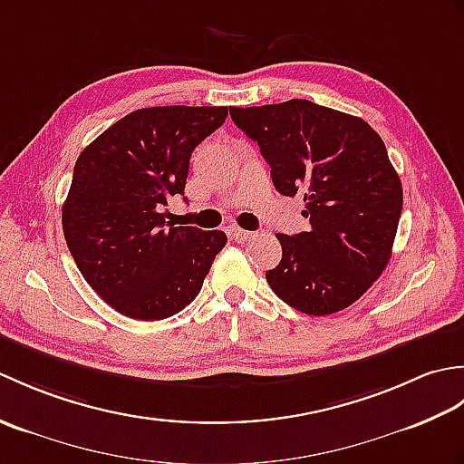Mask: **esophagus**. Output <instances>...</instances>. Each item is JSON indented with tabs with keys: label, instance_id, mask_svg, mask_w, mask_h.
Listing matches in <instances>:
<instances>
[{
	"label": "esophagus",
	"instance_id": "1",
	"mask_svg": "<svg viewBox=\"0 0 464 464\" xmlns=\"http://www.w3.org/2000/svg\"><path fill=\"white\" fill-rule=\"evenodd\" d=\"M229 237H231L233 241H237V243H245V241L253 239L255 233L245 231V229H241V227H237V225H231V227H229Z\"/></svg>",
	"mask_w": 464,
	"mask_h": 464
}]
</instances>
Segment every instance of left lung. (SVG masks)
<instances>
[{"mask_svg": "<svg viewBox=\"0 0 464 464\" xmlns=\"http://www.w3.org/2000/svg\"><path fill=\"white\" fill-rule=\"evenodd\" d=\"M235 125L261 147L281 195H303L311 231L277 233L283 257L265 273L301 313L347 309L391 259L402 185L379 133L361 117L291 100L231 107Z\"/></svg>", "mask_w": 464, "mask_h": 464, "instance_id": "obj_1", "label": "left lung"}]
</instances>
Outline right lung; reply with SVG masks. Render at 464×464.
Returning a JSON list of instances; mask_svg holds the SVG:
<instances>
[{
	"label": "right lung",
	"instance_id": "obj_1",
	"mask_svg": "<svg viewBox=\"0 0 464 464\" xmlns=\"http://www.w3.org/2000/svg\"><path fill=\"white\" fill-rule=\"evenodd\" d=\"M231 107H145L77 157L62 223L85 281L125 317L160 321L201 291L227 235L173 227L163 207L183 195L197 145Z\"/></svg>",
	"mask_w": 464,
	"mask_h": 464
}]
</instances>
